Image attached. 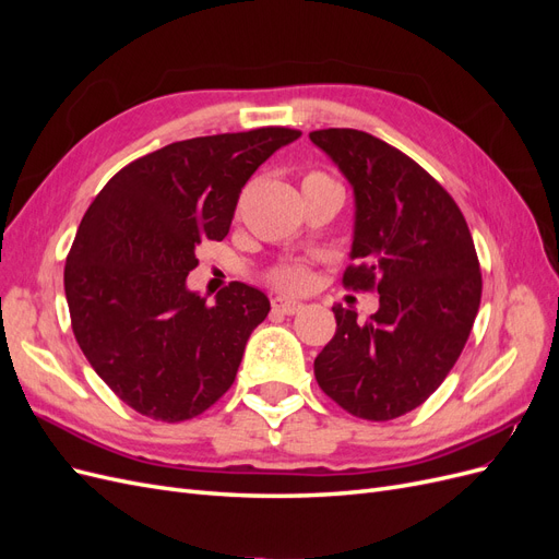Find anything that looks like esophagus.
<instances>
[{
  "label": "esophagus",
  "mask_w": 559,
  "mask_h": 559,
  "mask_svg": "<svg viewBox=\"0 0 559 559\" xmlns=\"http://www.w3.org/2000/svg\"><path fill=\"white\" fill-rule=\"evenodd\" d=\"M273 310H275V312H280V314L292 317V314H298V312L302 310V306H300V302L292 300V298L277 296V298H273Z\"/></svg>",
  "instance_id": "1"
}]
</instances>
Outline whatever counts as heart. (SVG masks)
<instances>
[{
  "instance_id": "heart-1",
  "label": "heart",
  "mask_w": 559,
  "mask_h": 559,
  "mask_svg": "<svg viewBox=\"0 0 559 559\" xmlns=\"http://www.w3.org/2000/svg\"><path fill=\"white\" fill-rule=\"evenodd\" d=\"M324 179H329V177L321 175V173H308L306 177H302V183L324 181ZM267 282L273 284L275 289L300 294V292H306L308 286H310L312 273H310V267L302 265V263H282V265H275L273 270H270Z\"/></svg>"
}]
</instances>
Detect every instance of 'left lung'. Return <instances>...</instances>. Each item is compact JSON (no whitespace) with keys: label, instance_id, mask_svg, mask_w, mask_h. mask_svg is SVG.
<instances>
[{"label":"left lung","instance_id":"obj_1","mask_svg":"<svg viewBox=\"0 0 559 559\" xmlns=\"http://www.w3.org/2000/svg\"><path fill=\"white\" fill-rule=\"evenodd\" d=\"M354 186L352 259L343 286L378 292L368 321L333 306L337 329L314 359L321 392L370 421L425 403L468 341L483 294L476 247L462 210L425 167L352 128L310 132Z\"/></svg>","mask_w":559,"mask_h":559}]
</instances>
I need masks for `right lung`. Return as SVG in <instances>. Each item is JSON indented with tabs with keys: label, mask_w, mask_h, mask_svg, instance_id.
<instances>
[{
	"label": "right lung",
	"mask_w": 559,
	"mask_h": 559,
	"mask_svg": "<svg viewBox=\"0 0 559 559\" xmlns=\"http://www.w3.org/2000/svg\"><path fill=\"white\" fill-rule=\"evenodd\" d=\"M300 130L267 126L167 144L118 170L83 214L67 253L72 331L95 373L156 421L205 413L238 376L270 312L230 282L214 306L186 289L202 240H224L242 186Z\"/></svg>",
	"instance_id": "obj_1"
}]
</instances>
